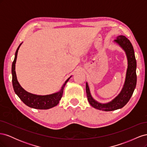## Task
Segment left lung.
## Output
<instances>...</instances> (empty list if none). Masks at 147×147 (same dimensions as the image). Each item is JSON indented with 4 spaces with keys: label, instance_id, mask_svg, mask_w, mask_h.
<instances>
[{
    "label": "left lung",
    "instance_id": "left-lung-1",
    "mask_svg": "<svg viewBox=\"0 0 147 147\" xmlns=\"http://www.w3.org/2000/svg\"><path fill=\"white\" fill-rule=\"evenodd\" d=\"M114 42L117 43L125 51L127 59V69L125 82H124L121 92L112 101L108 102V103L102 104L92 98L88 83L86 82V92L89 103L94 108L100 110L105 111V112L123 108L131 99L136 88L137 83V63L134 48H133L131 42L123 35H119L115 40Z\"/></svg>",
    "mask_w": 147,
    "mask_h": 147
}]
</instances>
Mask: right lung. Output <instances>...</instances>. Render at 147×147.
I'll use <instances>...</instances> for the list:
<instances>
[{
	"label": "right lung",
	"instance_id": "1",
	"mask_svg": "<svg viewBox=\"0 0 147 147\" xmlns=\"http://www.w3.org/2000/svg\"><path fill=\"white\" fill-rule=\"evenodd\" d=\"M21 44L22 43L19 45V47H18L16 51L15 59L12 63L11 67L12 83L13 87V89H14L15 93L16 95L20 97V99L24 102V104L29 107L40 110H46L54 107L56 106L59 104V100L61 99V97L63 96L65 85L72 76H70L65 82L59 91L53 93V94L41 96L34 94H32V93H30L28 91H26L21 86L19 82H18L15 71V64L16 62L18 52L19 48L21 45Z\"/></svg>",
	"mask_w": 147,
	"mask_h": 147
}]
</instances>
